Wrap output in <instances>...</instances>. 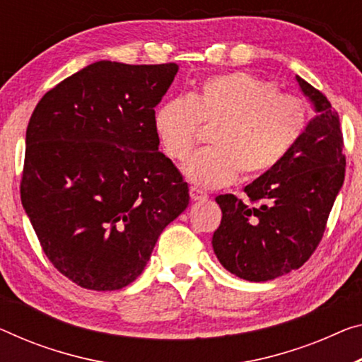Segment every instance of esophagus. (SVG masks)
I'll list each match as a JSON object with an SVG mask.
<instances>
[{
	"label": "esophagus",
	"mask_w": 362,
	"mask_h": 362,
	"mask_svg": "<svg viewBox=\"0 0 362 362\" xmlns=\"http://www.w3.org/2000/svg\"><path fill=\"white\" fill-rule=\"evenodd\" d=\"M189 194H191V199L192 200H205L209 196L205 194L204 191H200V189L191 186V189H189Z\"/></svg>",
	"instance_id": "1"
}]
</instances>
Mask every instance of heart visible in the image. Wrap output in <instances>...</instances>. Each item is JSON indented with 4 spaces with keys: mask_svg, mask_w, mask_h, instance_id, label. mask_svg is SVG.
Segmentation results:
<instances>
[{
    "mask_svg": "<svg viewBox=\"0 0 362 362\" xmlns=\"http://www.w3.org/2000/svg\"><path fill=\"white\" fill-rule=\"evenodd\" d=\"M200 123L215 126L214 147L194 153L182 171L194 185L221 187L239 171L257 176L275 168L303 136L308 108L272 82L236 71L209 77L189 98L168 100L153 113L155 134L180 162L196 147Z\"/></svg>",
    "mask_w": 362,
    "mask_h": 362,
    "instance_id": "heart-1",
    "label": "heart"
}]
</instances>
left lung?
<instances>
[{
  "instance_id": "8db88e82",
  "label": "left lung",
  "mask_w": 362,
  "mask_h": 362,
  "mask_svg": "<svg viewBox=\"0 0 362 362\" xmlns=\"http://www.w3.org/2000/svg\"><path fill=\"white\" fill-rule=\"evenodd\" d=\"M315 116L285 158L244 192L215 200L221 223L212 238L216 259L243 280L269 281L308 260L324 236L333 202L344 181L343 134L338 113L324 93L296 76Z\"/></svg>"
}]
</instances>
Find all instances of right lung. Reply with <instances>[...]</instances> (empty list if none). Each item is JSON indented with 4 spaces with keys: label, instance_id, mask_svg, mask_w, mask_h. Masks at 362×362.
Listing matches in <instances>:
<instances>
[{
    "label": "right lung",
    "instance_id": "add662e5",
    "mask_svg": "<svg viewBox=\"0 0 362 362\" xmlns=\"http://www.w3.org/2000/svg\"><path fill=\"white\" fill-rule=\"evenodd\" d=\"M180 66L97 61L48 90L25 132L21 200L57 269L121 290L185 212L189 187L160 152L153 113Z\"/></svg>",
    "mask_w": 362,
    "mask_h": 362
}]
</instances>
